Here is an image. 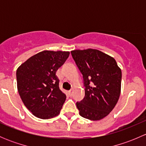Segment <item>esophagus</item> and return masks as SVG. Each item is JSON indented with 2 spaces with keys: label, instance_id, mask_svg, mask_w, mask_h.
Returning a JSON list of instances; mask_svg holds the SVG:
<instances>
[{
  "label": "esophagus",
  "instance_id": "34e87169",
  "mask_svg": "<svg viewBox=\"0 0 146 146\" xmlns=\"http://www.w3.org/2000/svg\"><path fill=\"white\" fill-rule=\"evenodd\" d=\"M69 94H70V96H72V95H73V89H71L70 90H69Z\"/></svg>",
  "mask_w": 146,
  "mask_h": 146
}]
</instances>
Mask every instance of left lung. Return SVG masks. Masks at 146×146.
<instances>
[{"label": "left lung", "instance_id": "obj_1", "mask_svg": "<svg viewBox=\"0 0 146 146\" xmlns=\"http://www.w3.org/2000/svg\"><path fill=\"white\" fill-rule=\"evenodd\" d=\"M83 77L85 98L76 103L81 117L99 121L117 104L121 93V70L113 57L98 49L71 51Z\"/></svg>", "mask_w": 146, "mask_h": 146}]
</instances>
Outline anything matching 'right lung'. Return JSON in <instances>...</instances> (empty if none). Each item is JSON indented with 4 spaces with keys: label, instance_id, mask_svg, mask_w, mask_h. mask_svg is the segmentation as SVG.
<instances>
[{
    "label": "right lung",
    "instance_id": "right-lung-1",
    "mask_svg": "<svg viewBox=\"0 0 146 146\" xmlns=\"http://www.w3.org/2000/svg\"><path fill=\"white\" fill-rule=\"evenodd\" d=\"M69 51H41L17 69V86L25 107L42 119L60 114L66 95L60 90L56 73L69 56Z\"/></svg>",
    "mask_w": 146,
    "mask_h": 146
}]
</instances>
